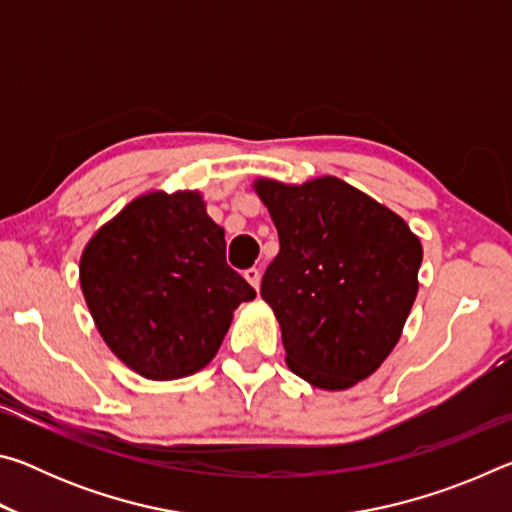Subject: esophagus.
I'll use <instances>...</instances> for the list:
<instances>
[{
    "label": "esophagus",
    "instance_id": "esophagus-1",
    "mask_svg": "<svg viewBox=\"0 0 512 512\" xmlns=\"http://www.w3.org/2000/svg\"><path fill=\"white\" fill-rule=\"evenodd\" d=\"M244 277H246L250 284H253L255 289H259V280H262V271H259V268H255V266L253 268H246Z\"/></svg>",
    "mask_w": 512,
    "mask_h": 512
}]
</instances>
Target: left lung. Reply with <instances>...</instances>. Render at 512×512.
Instances as JSON below:
<instances>
[{
	"mask_svg": "<svg viewBox=\"0 0 512 512\" xmlns=\"http://www.w3.org/2000/svg\"><path fill=\"white\" fill-rule=\"evenodd\" d=\"M280 237L262 277L289 368L343 391L395 348L418 296L420 239L395 212L339 178L255 185Z\"/></svg>",
	"mask_w": 512,
	"mask_h": 512,
	"instance_id": "8db88e82",
	"label": "left lung"
}]
</instances>
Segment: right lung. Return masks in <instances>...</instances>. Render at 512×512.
I'll list each match as a JSON object with an SVG mask.
<instances>
[{
    "instance_id": "1",
    "label": "right lung",
    "mask_w": 512,
    "mask_h": 512,
    "mask_svg": "<svg viewBox=\"0 0 512 512\" xmlns=\"http://www.w3.org/2000/svg\"><path fill=\"white\" fill-rule=\"evenodd\" d=\"M81 289L108 348L158 381L205 368L255 298L196 192L142 196L103 225L81 257Z\"/></svg>"
}]
</instances>
